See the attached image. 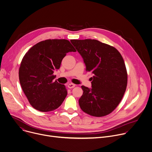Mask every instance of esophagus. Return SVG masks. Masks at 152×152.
<instances>
[{"instance_id":"34e87169","label":"esophagus","mask_w":152,"mask_h":152,"mask_svg":"<svg viewBox=\"0 0 152 152\" xmlns=\"http://www.w3.org/2000/svg\"><path fill=\"white\" fill-rule=\"evenodd\" d=\"M75 86V85L73 84V83H69V84H68V88H70V89L73 88H74Z\"/></svg>"}]
</instances>
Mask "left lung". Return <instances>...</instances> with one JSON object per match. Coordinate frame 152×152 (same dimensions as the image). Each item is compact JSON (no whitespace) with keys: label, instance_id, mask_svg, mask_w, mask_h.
<instances>
[{"label":"left lung","instance_id":"obj_1","mask_svg":"<svg viewBox=\"0 0 152 152\" xmlns=\"http://www.w3.org/2000/svg\"><path fill=\"white\" fill-rule=\"evenodd\" d=\"M82 56L86 71L93 75L92 88L82 86L79 99L85 113L102 117L112 113L125 94L127 72L124 59L114 47L95 39L71 40Z\"/></svg>","mask_w":152,"mask_h":152}]
</instances>
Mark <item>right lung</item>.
Masks as SVG:
<instances>
[{"mask_svg":"<svg viewBox=\"0 0 152 152\" xmlns=\"http://www.w3.org/2000/svg\"><path fill=\"white\" fill-rule=\"evenodd\" d=\"M76 50L66 39H48L37 43L24 56L19 69V79L30 104L43 112L58 108L66 98L64 85L54 82L55 70L69 52Z\"/></svg>","mask_w":152,"mask_h":152,"instance_id":"obj_1","label":"right lung"}]
</instances>
